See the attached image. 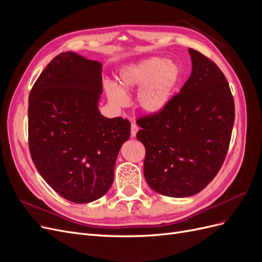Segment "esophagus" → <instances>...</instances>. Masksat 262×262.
Returning <instances> with one entry per match:
<instances>
[{"label": "esophagus", "mask_w": 262, "mask_h": 262, "mask_svg": "<svg viewBox=\"0 0 262 262\" xmlns=\"http://www.w3.org/2000/svg\"><path fill=\"white\" fill-rule=\"evenodd\" d=\"M139 131V126L136 123H132L131 124V137L134 138L137 136V133Z\"/></svg>", "instance_id": "1"}]
</instances>
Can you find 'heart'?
Masks as SVG:
<instances>
[{"instance_id": "obj_1", "label": "heart", "mask_w": 262, "mask_h": 262, "mask_svg": "<svg viewBox=\"0 0 262 262\" xmlns=\"http://www.w3.org/2000/svg\"><path fill=\"white\" fill-rule=\"evenodd\" d=\"M181 77L177 63L163 58H146L122 68L118 85L106 86L107 98L114 107L128 105L126 94L138 91L137 104L142 112L156 115L167 106L175 94Z\"/></svg>"}]
</instances>
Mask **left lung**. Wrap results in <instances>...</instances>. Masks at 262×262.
<instances>
[{
    "label": "left lung",
    "instance_id": "8db88e82",
    "mask_svg": "<svg viewBox=\"0 0 262 262\" xmlns=\"http://www.w3.org/2000/svg\"><path fill=\"white\" fill-rule=\"evenodd\" d=\"M191 75L164 110L138 119L145 147L144 177L154 191L172 198L200 192L221 169L235 120L226 77L199 51L189 49Z\"/></svg>",
    "mask_w": 262,
    "mask_h": 262
}]
</instances>
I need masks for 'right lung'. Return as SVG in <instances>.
Segmentation results:
<instances>
[{"label":"right lung","instance_id":"obj_1","mask_svg":"<svg viewBox=\"0 0 262 262\" xmlns=\"http://www.w3.org/2000/svg\"><path fill=\"white\" fill-rule=\"evenodd\" d=\"M101 68L98 61L62 52L29 94L31 158L47 184L74 203L95 201L108 191L119 150L130 138L129 120L99 113Z\"/></svg>","mask_w":262,"mask_h":262}]
</instances>
